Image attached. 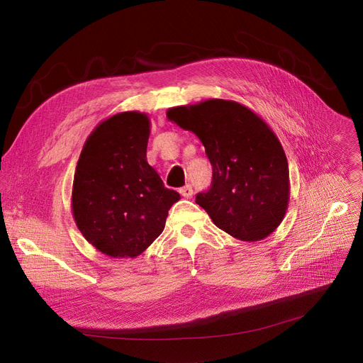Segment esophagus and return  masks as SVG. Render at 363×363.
I'll return each mask as SVG.
<instances>
[{
  "instance_id": "1",
  "label": "esophagus",
  "mask_w": 363,
  "mask_h": 363,
  "mask_svg": "<svg viewBox=\"0 0 363 363\" xmlns=\"http://www.w3.org/2000/svg\"><path fill=\"white\" fill-rule=\"evenodd\" d=\"M180 195L183 196V198H186V199H189V198H192V195H194V189H192V186L191 184H186L184 187H182L180 189Z\"/></svg>"
}]
</instances>
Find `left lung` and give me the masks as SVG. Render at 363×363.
<instances>
[{"label": "left lung", "mask_w": 363, "mask_h": 363, "mask_svg": "<svg viewBox=\"0 0 363 363\" xmlns=\"http://www.w3.org/2000/svg\"><path fill=\"white\" fill-rule=\"evenodd\" d=\"M167 118L192 131L213 165V184L196 203L230 236L257 242L282 223L289 202V169L278 135L235 100L206 99L174 106Z\"/></svg>", "instance_id": "1"}]
</instances>
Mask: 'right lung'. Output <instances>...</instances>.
<instances>
[{"mask_svg":"<svg viewBox=\"0 0 363 363\" xmlns=\"http://www.w3.org/2000/svg\"><path fill=\"white\" fill-rule=\"evenodd\" d=\"M150 118L145 112L115 113L85 140L72 184L77 228L97 251L112 258L140 255L164 228L180 199L146 160Z\"/></svg>","mask_w":363,"mask_h":363,"instance_id":"right-lung-1","label":"right lung"}]
</instances>
